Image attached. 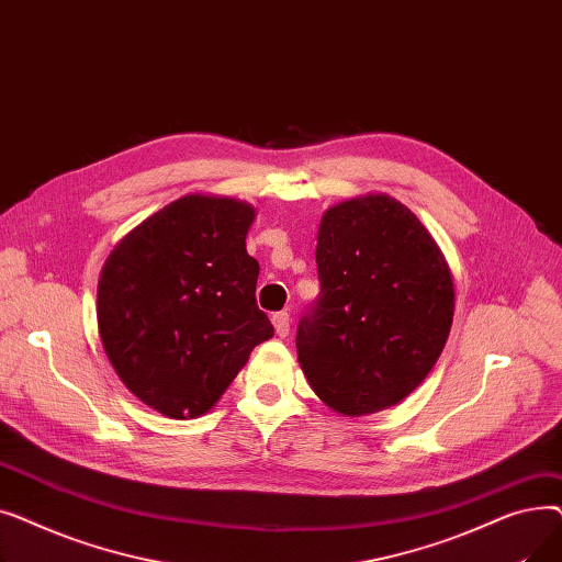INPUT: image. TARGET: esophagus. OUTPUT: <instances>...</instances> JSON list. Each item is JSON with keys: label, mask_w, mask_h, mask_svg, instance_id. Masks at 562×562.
I'll use <instances>...</instances> for the list:
<instances>
[{"label": "esophagus", "mask_w": 562, "mask_h": 562, "mask_svg": "<svg viewBox=\"0 0 562 562\" xmlns=\"http://www.w3.org/2000/svg\"><path fill=\"white\" fill-rule=\"evenodd\" d=\"M273 326H276V333L278 337H289V314L286 312H276L273 314Z\"/></svg>", "instance_id": "34e87169"}]
</instances>
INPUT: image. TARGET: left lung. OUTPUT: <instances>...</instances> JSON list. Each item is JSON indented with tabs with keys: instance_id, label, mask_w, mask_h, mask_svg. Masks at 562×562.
<instances>
[{
	"instance_id": "8db88e82",
	"label": "left lung",
	"mask_w": 562,
	"mask_h": 562,
	"mask_svg": "<svg viewBox=\"0 0 562 562\" xmlns=\"http://www.w3.org/2000/svg\"><path fill=\"white\" fill-rule=\"evenodd\" d=\"M321 291L299 321V362L341 415L385 409L428 375L453 323L449 263L390 195L346 200L316 236Z\"/></svg>"
}]
</instances>
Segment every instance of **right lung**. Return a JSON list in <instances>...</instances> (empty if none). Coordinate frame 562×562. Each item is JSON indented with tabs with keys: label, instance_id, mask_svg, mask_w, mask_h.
I'll return each instance as SVG.
<instances>
[{
	"label": "right lung",
	"instance_id": "right-lung-1",
	"mask_svg": "<svg viewBox=\"0 0 562 562\" xmlns=\"http://www.w3.org/2000/svg\"><path fill=\"white\" fill-rule=\"evenodd\" d=\"M255 210L184 195L143 221L109 255L98 286L106 358L125 387L172 419L210 409L273 337L257 307L259 263L246 250Z\"/></svg>",
	"mask_w": 562,
	"mask_h": 562
}]
</instances>
